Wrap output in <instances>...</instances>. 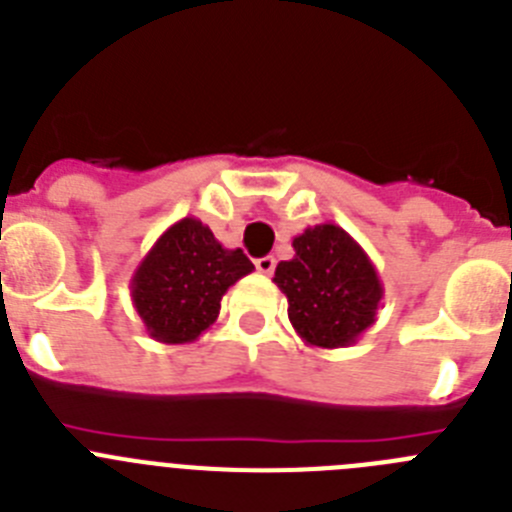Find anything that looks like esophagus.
<instances>
[{"mask_svg": "<svg viewBox=\"0 0 512 512\" xmlns=\"http://www.w3.org/2000/svg\"><path fill=\"white\" fill-rule=\"evenodd\" d=\"M253 264H256V271H259V274H271L274 266H277V261H274V256H261V259H256Z\"/></svg>", "mask_w": 512, "mask_h": 512, "instance_id": "34e87169", "label": "esophagus"}]
</instances>
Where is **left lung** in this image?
<instances>
[{
  "label": "left lung",
  "instance_id": "8db88e82",
  "mask_svg": "<svg viewBox=\"0 0 512 512\" xmlns=\"http://www.w3.org/2000/svg\"><path fill=\"white\" fill-rule=\"evenodd\" d=\"M295 256L279 261L274 284L287 295V315L307 346L343 348L377 320L384 289L364 248L336 223L305 228Z\"/></svg>",
  "mask_w": 512,
  "mask_h": 512
}]
</instances>
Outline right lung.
<instances>
[{
  "label": "right lung",
  "instance_id": "obj_1",
  "mask_svg": "<svg viewBox=\"0 0 512 512\" xmlns=\"http://www.w3.org/2000/svg\"><path fill=\"white\" fill-rule=\"evenodd\" d=\"M253 264L241 248H225L197 217L158 235L130 279V297L148 336L192 343L220 315V300Z\"/></svg>",
  "mask_w": 512,
  "mask_h": 512
}]
</instances>
